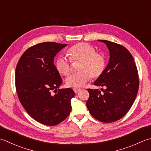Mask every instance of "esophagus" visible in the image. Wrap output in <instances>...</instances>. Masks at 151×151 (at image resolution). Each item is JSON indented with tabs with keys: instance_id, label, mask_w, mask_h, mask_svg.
<instances>
[{
	"instance_id": "1",
	"label": "esophagus",
	"mask_w": 151,
	"mask_h": 151,
	"mask_svg": "<svg viewBox=\"0 0 151 151\" xmlns=\"http://www.w3.org/2000/svg\"><path fill=\"white\" fill-rule=\"evenodd\" d=\"M73 90L75 91V93H78V91L81 90V89H78V88H73Z\"/></svg>"
}]
</instances>
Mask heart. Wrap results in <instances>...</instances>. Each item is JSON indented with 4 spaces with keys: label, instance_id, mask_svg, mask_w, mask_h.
Masks as SVG:
<instances>
[{
    "label": "heart",
    "instance_id": "b5f03b06",
    "mask_svg": "<svg viewBox=\"0 0 151 151\" xmlns=\"http://www.w3.org/2000/svg\"><path fill=\"white\" fill-rule=\"evenodd\" d=\"M67 55L71 61H80L79 73L72 74L66 79L67 86L82 87L91 78H97L103 73L106 66L104 55L96 52V48L88 43H78L67 50ZM55 68L61 75L67 76L70 72V61L60 56L55 61Z\"/></svg>",
    "mask_w": 151,
    "mask_h": 151
}]
</instances>
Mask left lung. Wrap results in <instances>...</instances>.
Returning <instances> with one entry per match:
<instances>
[{
  "label": "left lung",
  "mask_w": 151,
  "mask_h": 151,
  "mask_svg": "<svg viewBox=\"0 0 151 151\" xmlns=\"http://www.w3.org/2000/svg\"><path fill=\"white\" fill-rule=\"evenodd\" d=\"M98 41L107 45L110 58L93 84L105 89H88L86 106L97 120L113 122L124 116L134 103L139 84L138 73L134 58L125 47L106 40Z\"/></svg>",
  "instance_id": "left-lung-1"
}]
</instances>
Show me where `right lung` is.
I'll use <instances>...</instances> for the list:
<instances>
[{
    "label": "right lung",
    "mask_w": 151,
    "mask_h": 151,
    "mask_svg": "<svg viewBox=\"0 0 151 151\" xmlns=\"http://www.w3.org/2000/svg\"><path fill=\"white\" fill-rule=\"evenodd\" d=\"M67 44L42 42L23 53L16 70V88L20 103L37 122L55 126L63 121L71 111V88L59 89L62 79L54 64L55 55ZM54 91L56 93H51Z\"/></svg>",
    "instance_id": "right-lung-1"
}]
</instances>
